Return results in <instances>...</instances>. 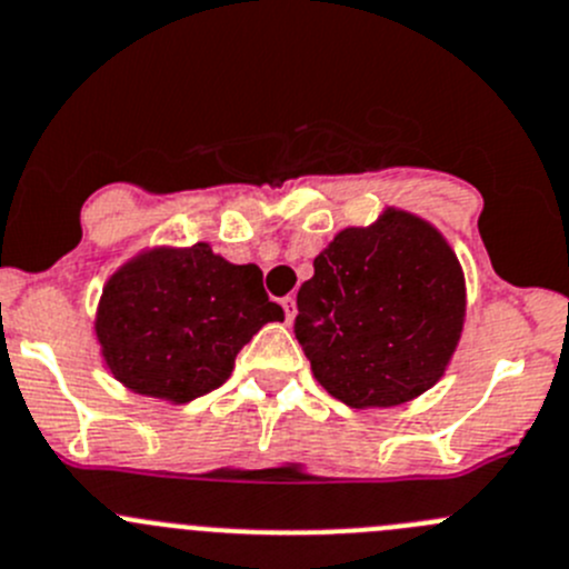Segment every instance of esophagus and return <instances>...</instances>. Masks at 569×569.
<instances>
[{
    "label": "esophagus",
    "instance_id": "esophagus-1",
    "mask_svg": "<svg viewBox=\"0 0 569 569\" xmlns=\"http://www.w3.org/2000/svg\"><path fill=\"white\" fill-rule=\"evenodd\" d=\"M280 306H283L286 319H289V322H291V319L297 317V300H295V297H291V295H286L283 300H280Z\"/></svg>",
    "mask_w": 569,
    "mask_h": 569
}]
</instances>
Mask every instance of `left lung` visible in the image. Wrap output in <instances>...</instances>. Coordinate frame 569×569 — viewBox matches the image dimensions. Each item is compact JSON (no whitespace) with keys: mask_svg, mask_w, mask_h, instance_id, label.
Wrapping results in <instances>:
<instances>
[{"mask_svg":"<svg viewBox=\"0 0 569 569\" xmlns=\"http://www.w3.org/2000/svg\"><path fill=\"white\" fill-rule=\"evenodd\" d=\"M461 322L465 278L453 250L400 211L341 230L297 291V341L319 383L352 408L400 406L431 389Z\"/></svg>","mask_w":569,"mask_h":569,"instance_id":"8db88e82","label":"left lung"}]
</instances>
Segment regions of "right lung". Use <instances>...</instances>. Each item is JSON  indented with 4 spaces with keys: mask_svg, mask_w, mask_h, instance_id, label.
Here are the masks:
<instances>
[{
    "mask_svg": "<svg viewBox=\"0 0 569 569\" xmlns=\"http://www.w3.org/2000/svg\"><path fill=\"white\" fill-rule=\"evenodd\" d=\"M280 319L261 269L194 244L147 252L116 272L99 300L97 336L127 389L189 402L219 389L241 347Z\"/></svg>",
    "mask_w": 569,
    "mask_h": 569,
    "instance_id": "add662e5",
    "label": "right lung"
}]
</instances>
